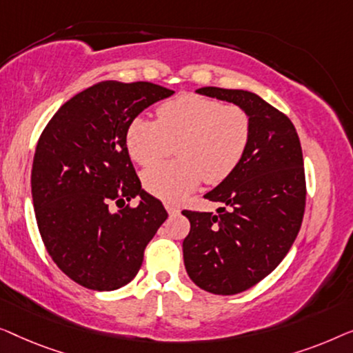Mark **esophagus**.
<instances>
[{
  "instance_id": "obj_1",
  "label": "esophagus",
  "mask_w": 353,
  "mask_h": 353,
  "mask_svg": "<svg viewBox=\"0 0 353 353\" xmlns=\"http://www.w3.org/2000/svg\"><path fill=\"white\" fill-rule=\"evenodd\" d=\"M165 208H166V211L170 212V214H177L179 211V206L177 205H172V203H165Z\"/></svg>"
}]
</instances>
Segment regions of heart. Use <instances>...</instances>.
Segmentation results:
<instances>
[{
    "mask_svg": "<svg viewBox=\"0 0 353 353\" xmlns=\"http://www.w3.org/2000/svg\"><path fill=\"white\" fill-rule=\"evenodd\" d=\"M251 137L241 107L200 94H181L157 108V121L137 117L126 129V148L137 165L152 166L176 143L179 160L143 174V187L161 200L179 201L200 185L219 183L240 165Z\"/></svg>",
    "mask_w": 353,
    "mask_h": 353,
    "instance_id": "heart-1",
    "label": "heart"
}]
</instances>
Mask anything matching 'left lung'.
<instances>
[{
  "label": "left lung",
  "mask_w": 353,
  "mask_h": 353,
  "mask_svg": "<svg viewBox=\"0 0 353 353\" xmlns=\"http://www.w3.org/2000/svg\"><path fill=\"white\" fill-rule=\"evenodd\" d=\"M198 94L241 107L251 137L235 171L205 198L217 214L182 211L190 232L182 243L192 281L212 294L250 290L288 254L305 210V174L296 128L285 113L243 89L200 88Z\"/></svg>",
  "instance_id": "left-lung-1"
}]
</instances>
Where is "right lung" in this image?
Masks as SVG:
<instances>
[{"label":"right lung","instance_id":"1","mask_svg":"<svg viewBox=\"0 0 353 353\" xmlns=\"http://www.w3.org/2000/svg\"><path fill=\"white\" fill-rule=\"evenodd\" d=\"M172 94L147 81L97 83L63 103L39 137L32 168L39 235L59 269L88 290L128 285L166 221L161 201L142 190L125 136L139 113ZM136 196V208L111 212L112 202Z\"/></svg>","mask_w":353,"mask_h":353}]
</instances>
